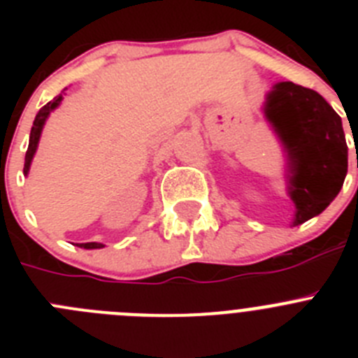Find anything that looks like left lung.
I'll list each match as a JSON object with an SVG mask.
<instances>
[{
    "label": "left lung",
    "instance_id": "1",
    "mask_svg": "<svg viewBox=\"0 0 358 358\" xmlns=\"http://www.w3.org/2000/svg\"><path fill=\"white\" fill-rule=\"evenodd\" d=\"M264 116L287 156V194L294 202L292 226L330 206L348 173L343 122L314 90L278 82L265 94Z\"/></svg>",
    "mask_w": 358,
    "mask_h": 358
}]
</instances>
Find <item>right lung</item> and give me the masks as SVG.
I'll return each instance as SVG.
<instances>
[{
  "mask_svg": "<svg viewBox=\"0 0 358 358\" xmlns=\"http://www.w3.org/2000/svg\"><path fill=\"white\" fill-rule=\"evenodd\" d=\"M62 93H64V91H62ZM62 93L59 94V96L53 98L52 102H48L44 107H41V110L37 113L36 120H34V127H31V131H30V141H28V150H27V156H24V169H23L24 176H28V172H30V164H31V159H34V156H36L37 145H39L41 132H43L44 123H46V120H48L50 113L61 106L62 98H64V94ZM77 245L82 249H102L103 248V243H98V242H85V243H77Z\"/></svg>",
  "mask_w": 358,
  "mask_h": 358,
  "instance_id": "1",
  "label": "right lung"
}]
</instances>
